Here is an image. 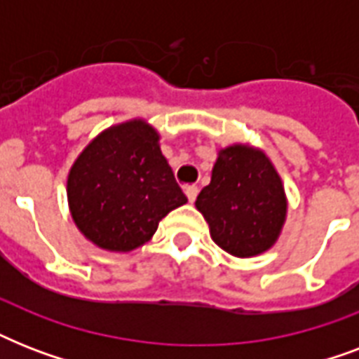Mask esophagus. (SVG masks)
I'll return each mask as SVG.
<instances>
[{
	"instance_id": "obj_1",
	"label": "esophagus",
	"mask_w": 359,
	"mask_h": 359,
	"mask_svg": "<svg viewBox=\"0 0 359 359\" xmlns=\"http://www.w3.org/2000/svg\"><path fill=\"white\" fill-rule=\"evenodd\" d=\"M186 191V196H188V201L194 203L197 199V194H199V188H197L196 184H190V186H186L184 188Z\"/></svg>"
}]
</instances>
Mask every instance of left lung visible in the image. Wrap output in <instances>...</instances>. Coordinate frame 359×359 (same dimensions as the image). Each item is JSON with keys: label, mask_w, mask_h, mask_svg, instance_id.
I'll use <instances>...</instances> for the list:
<instances>
[{"label": "left lung", "mask_w": 359, "mask_h": 359, "mask_svg": "<svg viewBox=\"0 0 359 359\" xmlns=\"http://www.w3.org/2000/svg\"><path fill=\"white\" fill-rule=\"evenodd\" d=\"M196 207L222 250L235 257H253L278 240L287 199L266 154L233 145L219 151L210 184L197 196Z\"/></svg>", "instance_id": "8db88e82"}]
</instances>
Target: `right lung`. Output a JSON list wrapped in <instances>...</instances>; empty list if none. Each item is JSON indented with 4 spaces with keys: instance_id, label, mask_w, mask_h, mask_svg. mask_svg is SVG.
Masks as SVG:
<instances>
[{
    "instance_id": "obj_1",
    "label": "right lung",
    "mask_w": 359,
    "mask_h": 359,
    "mask_svg": "<svg viewBox=\"0 0 359 359\" xmlns=\"http://www.w3.org/2000/svg\"><path fill=\"white\" fill-rule=\"evenodd\" d=\"M156 130L130 121L93 140L74 162L67 196L78 229L98 248L130 251L188 201L158 145Z\"/></svg>"
}]
</instances>
